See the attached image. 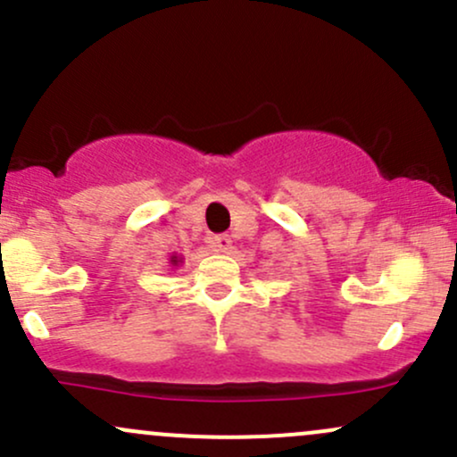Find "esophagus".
<instances>
[{"mask_svg":"<svg viewBox=\"0 0 457 457\" xmlns=\"http://www.w3.org/2000/svg\"><path fill=\"white\" fill-rule=\"evenodd\" d=\"M211 244H213L215 253H228L233 239H230L228 235H218V237H213V242H211Z\"/></svg>","mask_w":457,"mask_h":457,"instance_id":"1","label":"esophagus"}]
</instances>
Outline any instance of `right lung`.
<instances>
[{"label": "right lung", "instance_id": "1", "mask_svg": "<svg viewBox=\"0 0 457 457\" xmlns=\"http://www.w3.org/2000/svg\"><path fill=\"white\" fill-rule=\"evenodd\" d=\"M170 263H171V268H176V266H179V263H180V257H176V254H171Z\"/></svg>", "mask_w": 457, "mask_h": 457}]
</instances>
